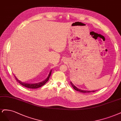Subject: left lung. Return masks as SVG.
<instances>
[{
	"mask_svg": "<svg viewBox=\"0 0 121 121\" xmlns=\"http://www.w3.org/2000/svg\"><path fill=\"white\" fill-rule=\"evenodd\" d=\"M71 85L72 86L73 88L75 89V90L78 91H79V92H82V93H86V92H95V91H85V90H82V89H78L77 87H76L72 83V82L71 81L70 82Z\"/></svg>",
	"mask_w": 121,
	"mask_h": 121,
	"instance_id": "8db88e82",
	"label": "left lung"
}]
</instances>
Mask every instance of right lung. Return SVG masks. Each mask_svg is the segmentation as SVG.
Masks as SVG:
<instances>
[{
  "label": "right lung",
  "mask_w": 121,
  "mask_h": 121,
  "mask_svg": "<svg viewBox=\"0 0 121 121\" xmlns=\"http://www.w3.org/2000/svg\"><path fill=\"white\" fill-rule=\"evenodd\" d=\"M51 72H52V70H51V71L49 72V75L48 76V77L46 78L41 82H38V83H25V82H22L20 80H19L17 78L15 77V76H14L15 78V79H16L18 82L20 83L21 85H23V86L27 87V88H39L40 87H41L43 85H44L47 82L49 79V78L51 76Z\"/></svg>",
  "instance_id": "obj_1"
}]
</instances>
